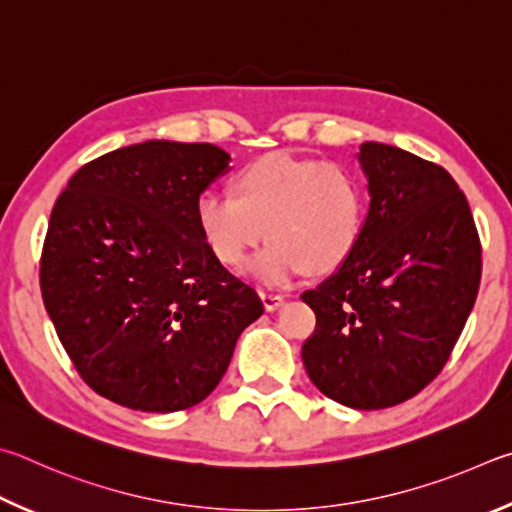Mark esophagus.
<instances>
[{
  "instance_id": "1",
  "label": "esophagus",
  "mask_w": 512,
  "mask_h": 512,
  "mask_svg": "<svg viewBox=\"0 0 512 512\" xmlns=\"http://www.w3.org/2000/svg\"><path fill=\"white\" fill-rule=\"evenodd\" d=\"M261 299H263V306L265 310H276L283 303V294H276V292H267V290H261Z\"/></svg>"
}]
</instances>
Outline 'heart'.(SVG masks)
<instances>
[{
    "mask_svg": "<svg viewBox=\"0 0 512 512\" xmlns=\"http://www.w3.org/2000/svg\"><path fill=\"white\" fill-rule=\"evenodd\" d=\"M236 191H206L195 202V220L206 247L227 267L247 263L265 285H285L306 267L328 272L342 265L362 233L366 188L351 166L274 152L245 166Z\"/></svg>",
    "mask_w": 512,
    "mask_h": 512,
    "instance_id": "b5f03b06",
    "label": "heart"
}]
</instances>
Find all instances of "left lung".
<instances>
[{"label": "left lung", "instance_id": "left-lung-1", "mask_svg": "<svg viewBox=\"0 0 512 512\" xmlns=\"http://www.w3.org/2000/svg\"><path fill=\"white\" fill-rule=\"evenodd\" d=\"M357 159L369 213L337 272L301 294L317 317L301 357L330 400L387 409L450 360L479 292L481 242L445 168L375 141Z\"/></svg>", "mask_w": 512, "mask_h": 512}]
</instances>
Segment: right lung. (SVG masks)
I'll list each match as a JSON object with an SVG mask.
<instances>
[{
  "instance_id": "right-lung-1",
  "label": "right lung",
  "mask_w": 512,
  "mask_h": 512,
  "mask_svg": "<svg viewBox=\"0 0 512 512\" xmlns=\"http://www.w3.org/2000/svg\"><path fill=\"white\" fill-rule=\"evenodd\" d=\"M229 161L213 143H134L89 161L56 200L42 299L98 396L155 414L193 407L263 315L256 290L211 254L195 220L197 197Z\"/></svg>"
}]
</instances>
